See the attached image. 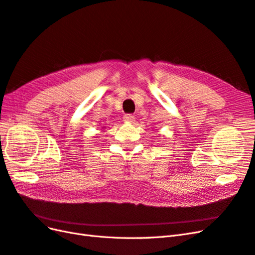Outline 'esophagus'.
<instances>
[{"mask_svg":"<svg viewBox=\"0 0 255 255\" xmlns=\"http://www.w3.org/2000/svg\"><path fill=\"white\" fill-rule=\"evenodd\" d=\"M123 120H125L128 123H134L135 122V117H134V116H132V115L128 114V115H125V117H123Z\"/></svg>","mask_w":255,"mask_h":255,"instance_id":"obj_1","label":"esophagus"}]
</instances>
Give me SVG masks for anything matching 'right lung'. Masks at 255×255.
Wrapping results in <instances>:
<instances>
[{
	"instance_id": "right-lung-1",
	"label": "right lung",
	"mask_w": 255,
	"mask_h": 255,
	"mask_svg": "<svg viewBox=\"0 0 255 255\" xmlns=\"http://www.w3.org/2000/svg\"><path fill=\"white\" fill-rule=\"evenodd\" d=\"M102 132H103V130H102Z\"/></svg>"
}]
</instances>
